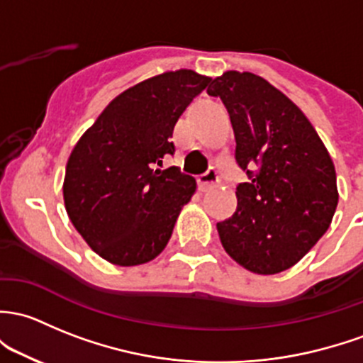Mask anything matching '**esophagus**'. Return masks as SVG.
<instances>
[{"instance_id":"34e87169","label":"esophagus","mask_w":363,"mask_h":363,"mask_svg":"<svg viewBox=\"0 0 363 363\" xmlns=\"http://www.w3.org/2000/svg\"><path fill=\"white\" fill-rule=\"evenodd\" d=\"M217 179L219 177H217V170L213 169V167H208L207 172H203L201 175H198V184H200L201 191L212 188V186L217 182Z\"/></svg>"}]
</instances>
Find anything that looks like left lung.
Returning <instances> with one entry per match:
<instances>
[{"label": "left lung", "instance_id": "obj_1", "mask_svg": "<svg viewBox=\"0 0 363 363\" xmlns=\"http://www.w3.org/2000/svg\"><path fill=\"white\" fill-rule=\"evenodd\" d=\"M230 113L235 160L249 182L217 223L224 250L257 274L289 269L322 238L337 207L335 170L303 111L252 72L228 71L207 90Z\"/></svg>", "mask_w": 363, "mask_h": 363}]
</instances>
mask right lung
<instances>
[{
	"instance_id": "obj_1",
	"label": "right lung",
	"mask_w": 363,
	"mask_h": 363,
	"mask_svg": "<svg viewBox=\"0 0 363 363\" xmlns=\"http://www.w3.org/2000/svg\"><path fill=\"white\" fill-rule=\"evenodd\" d=\"M208 83L189 69L146 79L109 102L72 150L64 179L67 216L106 261L144 264L169 243L196 181L179 167H158L174 156L179 116Z\"/></svg>"
}]
</instances>
